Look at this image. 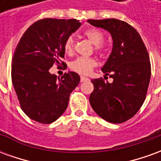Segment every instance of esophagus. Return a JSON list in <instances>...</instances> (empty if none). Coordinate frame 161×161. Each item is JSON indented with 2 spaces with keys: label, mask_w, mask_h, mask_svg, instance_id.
Here are the masks:
<instances>
[{
  "label": "esophagus",
  "mask_w": 161,
  "mask_h": 161,
  "mask_svg": "<svg viewBox=\"0 0 161 161\" xmlns=\"http://www.w3.org/2000/svg\"><path fill=\"white\" fill-rule=\"evenodd\" d=\"M89 80V78L87 77H84V76H81L80 77V81L81 82H84V81Z\"/></svg>",
  "instance_id": "esophagus-1"
}]
</instances>
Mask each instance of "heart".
I'll return each mask as SVG.
<instances>
[{"label": "heart", "instance_id": "heart-1", "mask_svg": "<svg viewBox=\"0 0 161 161\" xmlns=\"http://www.w3.org/2000/svg\"><path fill=\"white\" fill-rule=\"evenodd\" d=\"M84 34L94 45V50L99 53H104L106 46L104 45V33L97 28H89L84 31ZM64 50L67 54L71 55L75 51V40L73 36H68L64 42ZM97 65V60L94 58L79 57L70 63V69L82 75H87Z\"/></svg>", "mask_w": 161, "mask_h": 161}]
</instances>
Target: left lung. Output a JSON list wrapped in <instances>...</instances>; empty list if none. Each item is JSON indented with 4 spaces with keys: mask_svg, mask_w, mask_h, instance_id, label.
<instances>
[{
    "mask_svg": "<svg viewBox=\"0 0 161 161\" xmlns=\"http://www.w3.org/2000/svg\"><path fill=\"white\" fill-rule=\"evenodd\" d=\"M88 22L108 31L114 41L112 53L102 68L114 80L111 84L103 77L91 80V107L105 121L124 122L139 111L146 99L151 77L147 50L138 32L126 21L105 19Z\"/></svg>",
    "mask_w": 161,
    "mask_h": 161,
    "instance_id": "left-lung-1",
    "label": "left lung"
}]
</instances>
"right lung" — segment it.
I'll use <instances>...</instances> for the list:
<instances>
[{
  "label": "right lung",
  "instance_id": "add662e5",
  "mask_svg": "<svg viewBox=\"0 0 161 161\" xmlns=\"http://www.w3.org/2000/svg\"><path fill=\"white\" fill-rule=\"evenodd\" d=\"M81 26L76 19L45 18L26 29L16 46L11 77L20 108L29 118L49 124L66 109L71 91L80 82L79 75L68 71L61 78L49 72L53 64H66L64 42Z\"/></svg>",
  "mask_w": 161,
  "mask_h": 161
}]
</instances>
